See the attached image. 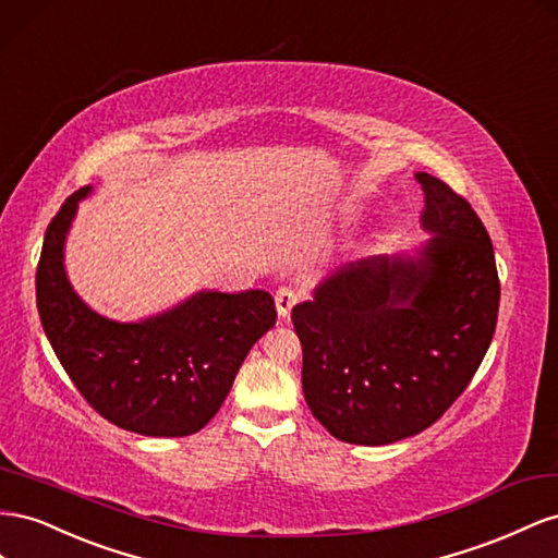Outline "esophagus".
Segmentation results:
<instances>
[{
	"label": "esophagus",
	"mask_w": 558,
	"mask_h": 558,
	"mask_svg": "<svg viewBox=\"0 0 558 558\" xmlns=\"http://www.w3.org/2000/svg\"><path fill=\"white\" fill-rule=\"evenodd\" d=\"M299 301V294L292 290V288H280L276 292V308H278V315L280 317H290L294 304Z\"/></svg>",
	"instance_id": "34e87169"
}]
</instances>
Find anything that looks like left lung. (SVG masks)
Instances as JSON below:
<instances>
[{
    "label": "left lung",
    "mask_w": 558,
    "mask_h": 558,
    "mask_svg": "<svg viewBox=\"0 0 558 558\" xmlns=\"http://www.w3.org/2000/svg\"><path fill=\"white\" fill-rule=\"evenodd\" d=\"M413 252L339 266L292 311L313 416L348 444L423 433L470 384L498 323L490 238L465 198L427 172Z\"/></svg>",
    "instance_id": "8db88e82"
}]
</instances>
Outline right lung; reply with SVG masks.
<instances>
[{
	"instance_id": "right-lung-1",
	"label": "right lung",
	"mask_w": 558,
	"mask_h": 558,
	"mask_svg": "<svg viewBox=\"0 0 558 558\" xmlns=\"http://www.w3.org/2000/svg\"><path fill=\"white\" fill-rule=\"evenodd\" d=\"M93 186L46 229L37 266L41 327L62 367L102 418L145 437H186L225 404L250 348L276 327L266 290H198L161 313L119 323L72 288L65 243Z\"/></svg>"
}]
</instances>
